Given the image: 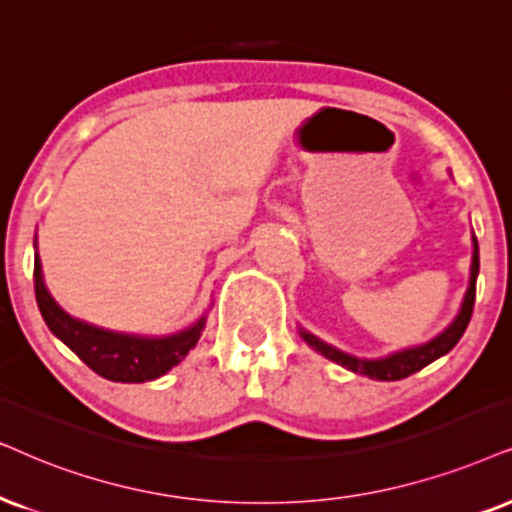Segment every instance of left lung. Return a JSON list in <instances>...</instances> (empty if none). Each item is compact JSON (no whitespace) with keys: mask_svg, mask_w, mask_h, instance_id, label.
Instances as JSON below:
<instances>
[{"mask_svg":"<svg viewBox=\"0 0 512 512\" xmlns=\"http://www.w3.org/2000/svg\"><path fill=\"white\" fill-rule=\"evenodd\" d=\"M472 243H475V252H472L470 286H468V293H465V297H463L461 312H458L454 323H451V326L446 328L444 333H439L437 338L425 342V345H418V347H411V349H401V352H394L385 359H357V357H352V354L340 352V349L328 345V342L319 340L316 335L307 333L304 328L300 331V335L309 347H314L316 352L323 354V357L331 359V361H335V364L345 366V368H349V371H354L359 375H368V378H375V380L409 378L411 373L420 371V368L432 364L435 359L444 357L446 352H451V349L456 347V342L463 338L465 328H468L470 316H472V307H475L477 274H480V248H477V238H472Z\"/></svg>","mask_w":512,"mask_h":512,"instance_id":"obj_1","label":"left lung"}]
</instances>
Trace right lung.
I'll return each instance as SVG.
<instances>
[{"label": "right lung", "instance_id": "1", "mask_svg": "<svg viewBox=\"0 0 512 512\" xmlns=\"http://www.w3.org/2000/svg\"><path fill=\"white\" fill-rule=\"evenodd\" d=\"M35 297L49 331L66 342L94 373L113 383H146V380L160 378L172 366H177L189 354V349L196 347L205 328V316H200L184 331L165 335V338H146V335L106 331V328L73 319L49 295L40 260H35Z\"/></svg>", "mask_w": 512, "mask_h": 512}]
</instances>
